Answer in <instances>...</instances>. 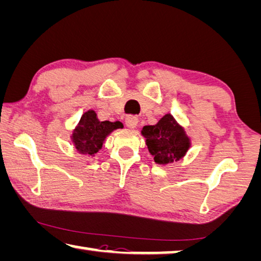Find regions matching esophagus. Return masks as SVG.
Segmentation results:
<instances>
[{
    "instance_id": "esophagus-1",
    "label": "esophagus",
    "mask_w": 261,
    "mask_h": 261,
    "mask_svg": "<svg viewBox=\"0 0 261 261\" xmlns=\"http://www.w3.org/2000/svg\"><path fill=\"white\" fill-rule=\"evenodd\" d=\"M125 124L127 127H130V129H135L138 124V118L136 117V116H127L125 118Z\"/></svg>"
}]
</instances>
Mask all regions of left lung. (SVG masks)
I'll use <instances>...</instances> for the list:
<instances>
[{
	"instance_id": "left-lung-1",
	"label": "left lung",
	"mask_w": 261,
	"mask_h": 261,
	"mask_svg": "<svg viewBox=\"0 0 261 261\" xmlns=\"http://www.w3.org/2000/svg\"><path fill=\"white\" fill-rule=\"evenodd\" d=\"M142 135L154 161L160 165L180 160L190 147L189 138L171 114L165 115L155 125L144 126Z\"/></svg>"
}]
</instances>
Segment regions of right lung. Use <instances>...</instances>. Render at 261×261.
Wrapping results in <instances>:
<instances>
[{"label":"right lung","instance_id":"add662e5","mask_svg":"<svg viewBox=\"0 0 261 261\" xmlns=\"http://www.w3.org/2000/svg\"><path fill=\"white\" fill-rule=\"evenodd\" d=\"M123 127L122 123L98 121L96 113L89 110L82 115L77 126L72 135V140L76 150L82 154L94 155L101 150L103 142L110 132Z\"/></svg>","mask_w":261,"mask_h":261}]
</instances>
